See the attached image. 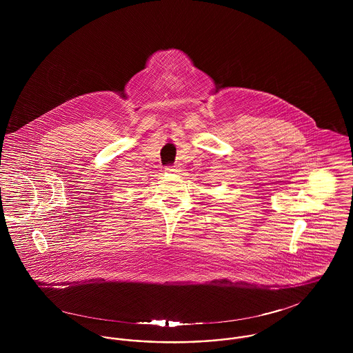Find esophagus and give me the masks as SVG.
Returning a JSON list of instances; mask_svg holds the SVG:
<instances>
[{
    "label": "esophagus",
    "mask_w": 353,
    "mask_h": 353,
    "mask_svg": "<svg viewBox=\"0 0 353 353\" xmlns=\"http://www.w3.org/2000/svg\"><path fill=\"white\" fill-rule=\"evenodd\" d=\"M165 171L167 172H176V171H179V165H175V164L174 165H167Z\"/></svg>",
    "instance_id": "obj_1"
}]
</instances>
